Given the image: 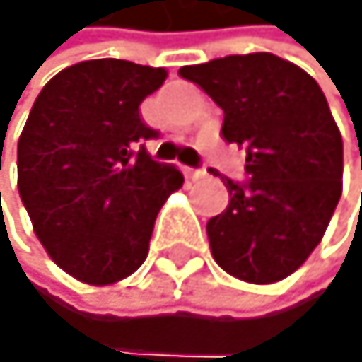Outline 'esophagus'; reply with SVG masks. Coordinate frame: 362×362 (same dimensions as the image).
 I'll return each instance as SVG.
<instances>
[{"instance_id":"obj_1","label":"esophagus","mask_w":362,"mask_h":362,"mask_svg":"<svg viewBox=\"0 0 362 362\" xmlns=\"http://www.w3.org/2000/svg\"><path fill=\"white\" fill-rule=\"evenodd\" d=\"M185 177L187 180H204L206 170H197V168H185Z\"/></svg>"}]
</instances>
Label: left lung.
I'll return each mask as SVG.
<instances>
[{"label": "left lung", "mask_w": 362, "mask_h": 362, "mask_svg": "<svg viewBox=\"0 0 362 362\" xmlns=\"http://www.w3.org/2000/svg\"><path fill=\"white\" fill-rule=\"evenodd\" d=\"M223 108L225 142L246 149V182L225 177L230 204L206 225L211 254L232 277L272 284L320 244L341 197L344 144L320 85L275 54L185 66Z\"/></svg>", "instance_id": "1"}]
</instances>
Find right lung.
Instances as JSON below:
<instances>
[{
  "label": "right lung",
  "mask_w": 362,
  "mask_h": 362,
  "mask_svg": "<svg viewBox=\"0 0 362 362\" xmlns=\"http://www.w3.org/2000/svg\"><path fill=\"white\" fill-rule=\"evenodd\" d=\"M165 68L120 59L80 61L42 87L18 139V194L52 261L87 284L132 275L153 223L185 182L144 149L158 137L139 104Z\"/></svg>",
  "instance_id": "right-lung-1"
}]
</instances>
